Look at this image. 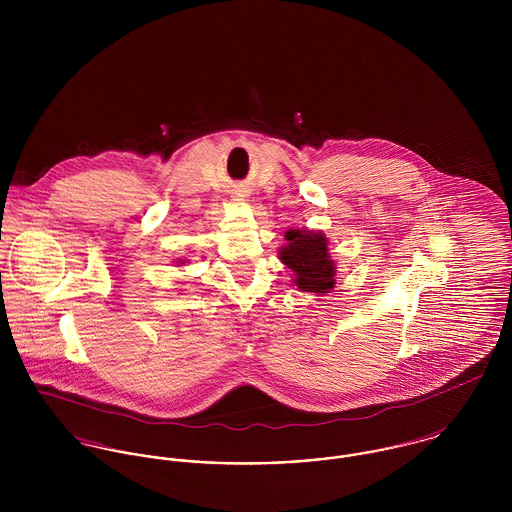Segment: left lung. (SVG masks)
I'll return each mask as SVG.
<instances>
[{
	"label": "left lung",
	"mask_w": 512,
	"mask_h": 512,
	"mask_svg": "<svg viewBox=\"0 0 512 512\" xmlns=\"http://www.w3.org/2000/svg\"><path fill=\"white\" fill-rule=\"evenodd\" d=\"M288 246L280 260L295 272V286L301 292L325 293L335 284V264L327 252V238L319 232L288 230Z\"/></svg>",
	"instance_id": "8db88e82"
}]
</instances>
